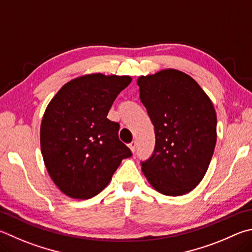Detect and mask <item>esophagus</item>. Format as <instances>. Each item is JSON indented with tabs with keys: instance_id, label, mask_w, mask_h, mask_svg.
Here are the masks:
<instances>
[{
	"instance_id": "1",
	"label": "esophagus",
	"mask_w": 252,
	"mask_h": 252,
	"mask_svg": "<svg viewBox=\"0 0 252 252\" xmlns=\"http://www.w3.org/2000/svg\"><path fill=\"white\" fill-rule=\"evenodd\" d=\"M135 146H136V142L135 141H132L131 143L129 144V148H130V150L132 151V152H134V151H135Z\"/></svg>"
}]
</instances>
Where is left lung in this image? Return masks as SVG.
I'll return each instance as SVG.
<instances>
[{
  "label": "left lung",
  "instance_id": "left-lung-1",
  "mask_svg": "<svg viewBox=\"0 0 252 252\" xmlns=\"http://www.w3.org/2000/svg\"><path fill=\"white\" fill-rule=\"evenodd\" d=\"M136 82L155 132L154 152L141 163L142 172L163 195L189 193L205 176L216 145L212 100L190 76L171 68Z\"/></svg>",
  "mask_w": 252,
  "mask_h": 252
}]
</instances>
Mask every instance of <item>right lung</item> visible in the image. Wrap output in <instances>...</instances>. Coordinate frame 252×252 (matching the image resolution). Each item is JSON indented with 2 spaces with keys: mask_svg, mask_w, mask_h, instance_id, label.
<instances>
[{
  "mask_svg": "<svg viewBox=\"0 0 252 252\" xmlns=\"http://www.w3.org/2000/svg\"><path fill=\"white\" fill-rule=\"evenodd\" d=\"M130 76L89 74L63 85L40 125V150L50 178L68 197L88 199L107 187L131 151L107 118Z\"/></svg>",
  "mask_w": 252,
  "mask_h": 252,
  "instance_id": "right-lung-1",
  "label": "right lung"
}]
</instances>
